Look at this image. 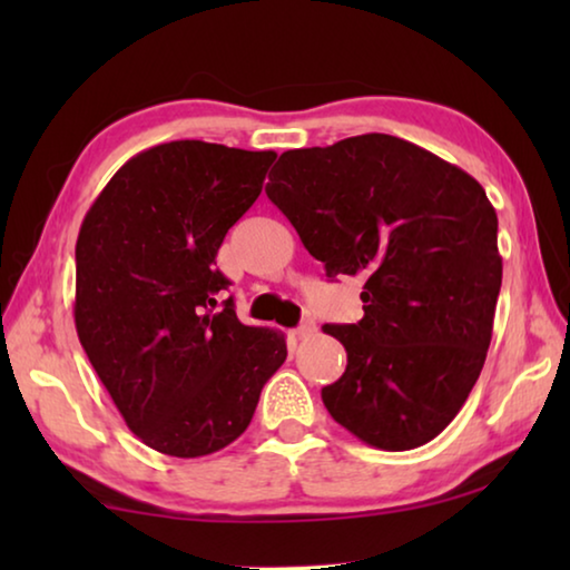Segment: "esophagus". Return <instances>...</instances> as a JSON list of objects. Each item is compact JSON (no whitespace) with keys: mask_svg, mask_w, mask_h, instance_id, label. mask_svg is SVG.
I'll use <instances>...</instances> for the list:
<instances>
[{"mask_svg":"<svg viewBox=\"0 0 570 570\" xmlns=\"http://www.w3.org/2000/svg\"><path fill=\"white\" fill-rule=\"evenodd\" d=\"M314 332H316V322H314V320H304V322L298 324L296 330H294V334L298 336V340H304V336H312Z\"/></svg>","mask_w":570,"mask_h":570,"instance_id":"34e87169","label":"esophagus"}]
</instances>
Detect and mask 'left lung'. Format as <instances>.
Wrapping results in <instances>:
<instances>
[{"label": "left lung", "mask_w": 570, "mask_h": 570, "mask_svg": "<svg viewBox=\"0 0 570 570\" xmlns=\"http://www.w3.org/2000/svg\"><path fill=\"white\" fill-rule=\"evenodd\" d=\"M266 196L326 276L364 278V316L322 330L346 370L322 390L354 438L402 452L438 438L475 387L503 282L480 183L394 135L286 150Z\"/></svg>", "instance_id": "1"}]
</instances>
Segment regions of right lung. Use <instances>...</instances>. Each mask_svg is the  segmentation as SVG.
<instances>
[{"label": "right lung", "instance_id": "1", "mask_svg": "<svg viewBox=\"0 0 570 570\" xmlns=\"http://www.w3.org/2000/svg\"><path fill=\"white\" fill-rule=\"evenodd\" d=\"M274 150L204 140L148 148L95 198L75 246V326L122 420L148 448L204 458L244 435L286 360L246 326L216 254L254 206Z\"/></svg>", "mask_w": 570, "mask_h": 570}]
</instances>
